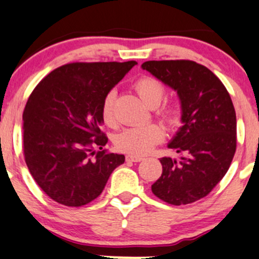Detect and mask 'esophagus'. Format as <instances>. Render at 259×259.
I'll list each match as a JSON object with an SVG mask.
<instances>
[{"label": "esophagus", "mask_w": 259, "mask_h": 259, "mask_svg": "<svg viewBox=\"0 0 259 259\" xmlns=\"http://www.w3.org/2000/svg\"><path fill=\"white\" fill-rule=\"evenodd\" d=\"M125 160L129 162H140L142 161L143 158L142 156H137V155H126Z\"/></svg>", "instance_id": "esophagus-1"}]
</instances>
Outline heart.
I'll return each instance as SVG.
<instances>
[{"instance_id":"1","label":"heart","mask_w":259,"mask_h":259,"mask_svg":"<svg viewBox=\"0 0 259 259\" xmlns=\"http://www.w3.org/2000/svg\"><path fill=\"white\" fill-rule=\"evenodd\" d=\"M135 91L141 100L150 109L158 107L165 96V88L156 78L143 76L136 81ZM114 101L116 91L107 92L101 103V118L107 126H116L117 118L114 113ZM161 116L169 124H176L179 119V112L175 106L163 107ZM163 139V130L156 124L135 125L124 129L114 136V146L119 152L127 153L130 155H145L148 154L154 147L161 142Z\"/></svg>"}]
</instances>
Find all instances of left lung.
I'll use <instances>...</instances> for the list:
<instances>
[{
    "label": "left lung",
    "mask_w": 259,
    "mask_h": 259,
    "mask_svg": "<svg viewBox=\"0 0 259 259\" xmlns=\"http://www.w3.org/2000/svg\"><path fill=\"white\" fill-rule=\"evenodd\" d=\"M142 69L178 94L182 123L168 148L181 159L161 158L162 175L153 194L173 205L205 197L230 168L237 148V117L224 83L194 61H148Z\"/></svg>",
    "instance_id": "1"
}]
</instances>
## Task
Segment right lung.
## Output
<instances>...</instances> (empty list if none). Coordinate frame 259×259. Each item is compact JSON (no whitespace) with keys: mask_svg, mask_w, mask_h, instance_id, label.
<instances>
[{"mask_svg":"<svg viewBox=\"0 0 259 259\" xmlns=\"http://www.w3.org/2000/svg\"><path fill=\"white\" fill-rule=\"evenodd\" d=\"M64 64L37 84L26 104L24 154L35 183L51 199L81 207L96 199L125 156L107 153L101 103L134 65ZM94 148L101 150L94 152Z\"/></svg>","mask_w":259,"mask_h":259,"instance_id":"right-lung-1","label":"right lung"}]
</instances>
